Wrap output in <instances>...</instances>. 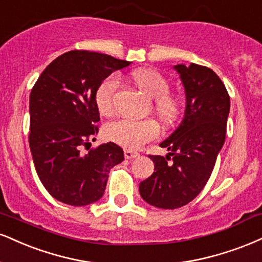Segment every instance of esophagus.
Instances as JSON below:
<instances>
[{
  "label": "esophagus",
  "mask_w": 262,
  "mask_h": 262,
  "mask_svg": "<svg viewBox=\"0 0 262 262\" xmlns=\"http://www.w3.org/2000/svg\"><path fill=\"white\" fill-rule=\"evenodd\" d=\"M139 156V154L135 152V151H132V150H124V157L127 160H132V159H135V157Z\"/></svg>",
  "instance_id": "1"
}]
</instances>
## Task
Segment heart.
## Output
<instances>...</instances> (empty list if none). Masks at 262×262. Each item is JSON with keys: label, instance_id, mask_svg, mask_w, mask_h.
<instances>
[{"label": "heart", "instance_id": "b5f03b06", "mask_svg": "<svg viewBox=\"0 0 262 262\" xmlns=\"http://www.w3.org/2000/svg\"><path fill=\"white\" fill-rule=\"evenodd\" d=\"M135 84L146 95L154 97V111L166 124H171L182 112L181 101L169 94L168 80L152 68H140L132 73ZM119 88L117 75L103 79L95 91V103L101 115H111L115 110V97ZM160 133L159 124L154 119L119 118L107 123L105 137L113 143L129 150L140 149L143 145L156 139Z\"/></svg>", "mask_w": 262, "mask_h": 262}]
</instances>
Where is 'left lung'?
Listing matches in <instances>:
<instances>
[{
	"mask_svg": "<svg viewBox=\"0 0 262 262\" xmlns=\"http://www.w3.org/2000/svg\"><path fill=\"white\" fill-rule=\"evenodd\" d=\"M187 96L184 118L168 139L166 157L149 155L155 172L140 183L141 198L160 209H178L194 200L209 181L226 139L228 91L205 66L177 64Z\"/></svg>",
	"mask_w": 262,
	"mask_h": 262,
	"instance_id": "8db88e82",
	"label": "left lung"
}]
</instances>
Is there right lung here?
<instances>
[{"label": "right lung", "mask_w": 262, "mask_h": 262, "mask_svg": "<svg viewBox=\"0 0 262 262\" xmlns=\"http://www.w3.org/2000/svg\"><path fill=\"white\" fill-rule=\"evenodd\" d=\"M129 64L103 53L73 50L50 63L31 89L34 166L46 190L61 203L85 206L100 200L111 168L124 160L115 143L83 150L99 132L97 86Z\"/></svg>", "instance_id": "right-lung-1"}]
</instances>
